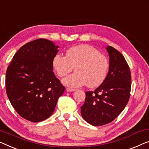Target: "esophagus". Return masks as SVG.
Listing matches in <instances>:
<instances>
[{
    "label": "esophagus",
    "instance_id": "obj_1",
    "mask_svg": "<svg viewBox=\"0 0 149 149\" xmlns=\"http://www.w3.org/2000/svg\"><path fill=\"white\" fill-rule=\"evenodd\" d=\"M66 91H67V92H74V91H76V90L74 88H67Z\"/></svg>",
    "mask_w": 149,
    "mask_h": 149
}]
</instances>
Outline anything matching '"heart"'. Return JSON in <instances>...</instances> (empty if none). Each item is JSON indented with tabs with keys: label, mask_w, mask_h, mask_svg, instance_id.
<instances>
[{
	"label": "heart",
	"mask_w": 149,
	"mask_h": 149,
	"mask_svg": "<svg viewBox=\"0 0 149 149\" xmlns=\"http://www.w3.org/2000/svg\"><path fill=\"white\" fill-rule=\"evenodd\" d=\"M109 66L106 56L87 45L73 47L68 50L66 56L57 54L53 59V69L59 77L65 76L74 67L75 72L62 81L71 88L86 84L90 88L98 87L105 79Z\"/></svg>",
	"instance_id": "b5f03b06"
}]
</instances>
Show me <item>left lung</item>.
I'll use <instances>...</instances> for the list:
<instances>
[{"instance_id": "1", "label": "left lung", "mask_w": 149, "mask_h": 149, "mask_svg": "<svg viewBox=\"0 0 149 149\" xmlns=\"http://www.w3.org/2000/svg\"><path fill=\"white\" fill-rule=\"evenodd\" d=\"M109 68L103 82L94 92H86L81 114L90 124L99 126L111 122L123 111L130 96L131 74L124 56L108 46Z\"/></svg>"}]
</instances>
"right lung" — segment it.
I'll list each match as a JSON object with an SVG mask.
<instances>
[{
    "label": "right lung",
    "instance_id": "obj_1",
    "mask_svg": "<svg viewBox=\"0 0 149 149\" xmlns=\"http://www.w3.org/2000/svg\"><path fill=\"white\" fill-rule=\"evenodd\" d=\"M58 47L49 40H35L21 47L8 67L7 95L15 110L27 120L39 122L49 117L64 93L53 72Z\"/></svg>",
    "mask_w": 149,
    "mask_h": 149
}]
</instances>
